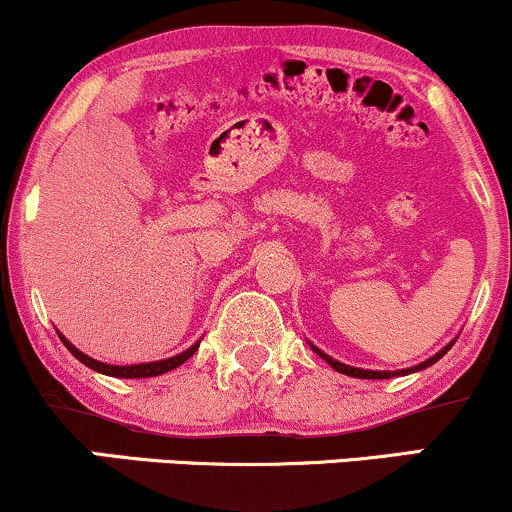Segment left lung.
<instances>
[{"label":"left lung","mask_w":512,"mask_h":512,"mask_svg":"<svg viewBox=\"0 0 512 512\" xmlns=\"http://www.w3.org/2000/svg\"><path fill=\"white\" fill-rule=\"evenodd\" d=\"M457 339H452V342H448L443 346V349L438 351V354H433L431 358H426V361H421L419 366H411V368H402V370H366V368H356V366H346V363H342V361H337V358H332V356H327L325 351H320L317 349V346L313 344V342H308L310 344V349L315 351L317 356L320 358H325L327 363H330V366L337 370V373H344V375H351V378H363V380H385V378H395V375H409V373H416V370H424V368H428V366H433V363L436 361H440V358H443L445 354H448L450 351V346L455 344Z\"/></svg>","instance_id":"1"}]
</instances>
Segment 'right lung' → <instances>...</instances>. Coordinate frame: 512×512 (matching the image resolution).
<instances>
[{"instance_id":"add662e5","label":"right lung","mask_w":512,"mask_h":512,"mask_svg":"<svg viewBox=\"0 0 512 512\" xmlns=\"http://www.w3.org/2000/svg\"><path fill=\"white\" fill-rule=\"evenodd\" d=\"M57 334H60L62 344L67 346L69 351H72V356H74V358H79V361L84 363V366H88L91 370H96V373L110 375V378H154V375H163V373H168V370H173V368L182 366V363H185L187 358H190L192 354H195V351L199 349V342H202V339H199V342L192 344L190 349L182 351V354H178V356H170V358H163V361L132 363V366H110V363L96 361V358L86 356L84 351L76 349V346H74L72 342H69V339L64 337L62 332H57Z\"/></svg>"}]
</instances>
